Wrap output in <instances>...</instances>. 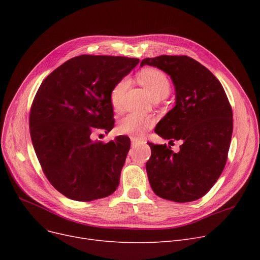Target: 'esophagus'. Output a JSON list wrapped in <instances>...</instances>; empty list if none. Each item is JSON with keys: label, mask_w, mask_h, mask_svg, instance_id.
Listing matches in <instances>:
<instances>
[{"label": "esophagus", "mask_w": 260, "mask_h": 260, "mask_svg": "<svg viewBox=\"0 0 260 260\" xmlns=\"http://www.w3.org/2000/svg\"><path fill=\"white\" fill-rule=\"evenodd\" d=\"M131 141H132V145L133 146H136L138 144H141L143 141L141 139H138V138H135V137H131Z\"/></svg>", "instance_id": "esophagus-1"}]
</instances>
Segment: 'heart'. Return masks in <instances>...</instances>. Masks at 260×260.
<instances>
[{
    "label": "heart",
    "mask_w": 260,
    "mask_h": 260,
    "mask_svg": "<svg viewBox=\"0 0 260 260\" xmlns=\"http://www.w3.org/2000/svg\"><path fill=\"white\" fill-rule=\"evenodd\" d=\"M138 79L143 87L147 92L152 95V98H162L169 95L171 91V83L168 77L161 71L155 70V68H147L142 71ZM127 85V81L125 79L120 82L113 87L109 100L114 109H119L121 105V98ZM153 119L148 116L140 114H128L123 118L118 124V132L122 135H128L135 138H141L146 131L152 127Z\"/></svg>",
    "instance_id": "1"
}]
</instances>
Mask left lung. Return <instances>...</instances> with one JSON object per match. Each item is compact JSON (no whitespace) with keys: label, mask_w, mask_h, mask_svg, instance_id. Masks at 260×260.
Returning a JSON list of instances; mask_svg holds the SVG:
<instances>
[{"label":"left lung","mask_w":260,"mask_h":260,"mask_svg":"<svg viewBox=\"0 0 260 260\" xmlns=\"http://www.w3.org/2000/svg\"><path fill=\"white\" fill-rule=\"evenodd\" d=\"M168 74L175 86V106L156 125L155 133L170 142L181 140L174 153L166 144L152 149L146 173L154 193L175 202L206 195L221 175L233 132V114L220 82L196 60L160 56L142 60Z\"/></svg>","instance_id":"1"}]
</instances>
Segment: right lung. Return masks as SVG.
<instances>
[{
	"label": "right lung",
	"mask_w": 260,
	"mask_h": 260,
	"mask_svg": "<svg viewBox=\"0 0 260 260\" xmlns=\"http://www.w3.org/2000/svg\"><path fill=\"white\" fill-rule=\"evenodd\" d=\"M139 59L82 54L54 70L34 99L32 145L49 182L65 197L91 201L112 195L131 147L126 136L108 143L90 135L114 127L113 87Z\"/></svg>",
	"instance_id": "1"
}]
</instances>
